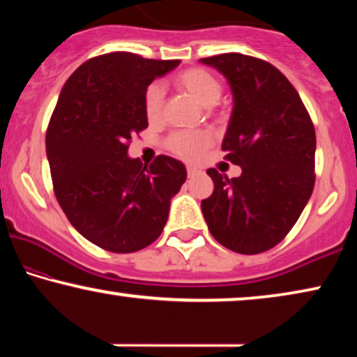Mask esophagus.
<instances>
[{
	"label": "esophagus",
	"instance_id": "1",
	"mask_svg": "<svg viewBox=\"0 0 357 357\" xmlns=\"http://www.w3.org/2000/svg\"><path fill=\"white\" fill-rule=\"evenodd\" d=\"M187 174H188V177H195V175L198 174V169L197 167H192V165H188Z\"/></svg>",
	"mask_w": 357,
	"mask_h": 357
}]
</instances>
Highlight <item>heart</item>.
Instances as JSON below:
<instances>
[{"label":"heart","instance_id":"b5f03b06","mask_svg":"<svg viewBox=\"0 0 357 357\" xmlns=\"http://www.w3.org/2000/svg\"><path fill=\"white\" fill-rule=\"evenodd\" d=\"M174 84L188 94L199 105H216L222 96V84L213 73L203 68H188L174 77ZM164 91L159 84H151L144 92V112L149 121H158L162 115ZM211 144L206 131H177L167 139V148L182 159L193 160Z\"/></svg>","mask_w":357,"mask_h":357}]
</instances>
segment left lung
<instances>
[{"label": "left lung", "instance_id": "left-lung-1", "mask_svg": "<svg viewBox=\"0 0 357 357\" xmlns=\"http://www.w3.org/2000/svg\"><path fill=\"white\" fill-rule=\"evenodd\" d=\"M199 61L231 86L234 109L222 151L242 167L234 178L208 169L214 192L202 202L204 221L229 250L266 252L287 236L314 192V123L294 86L268 61L242 53Z\"/></svg>", "mask_w": 357, "mask_h": 357}]
</instances>
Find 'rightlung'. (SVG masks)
Returning <instances> with one entry per match:
<instances>
[{"label":"right lung","instance_id":"obj_1","mask_svg":"<svg viewBox=\"0 0 357 357\" xmlns=\"http://www.w3.org/2000/svg\"><path fill=\"white\" fill-rule=\"evenodd\" d=\"M178 63L105 53L82 63L58 97L45 138L53 190L73 227L104 250L151 245L187 180L169 155L151 165L128 158L131 136L148 128L146 89Z\"/></svg>","mask_w":357,"mask_h":357}]
</instances>
